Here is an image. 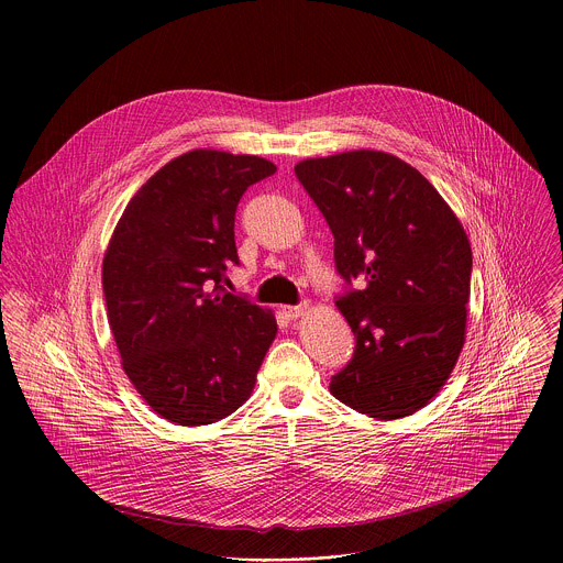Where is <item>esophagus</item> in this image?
I'll return each mask as SVG.
<instances>
[{"mask_svg": "<svg viewBox=\"0 0 563 563\" xmlns=\"http://www.w3.org/2000/svg\"><path fill=\"white\" fill-rule=\"evenodd\" d=\"M306 310H308V303L303 301V303H299V306H286V308H284V314H286L288 319H299V317H303Z\"/></svg>", "mask_w": 563, "mask_h": 563, "instance_id": "1", "label": "esophagus"}]
</instances>
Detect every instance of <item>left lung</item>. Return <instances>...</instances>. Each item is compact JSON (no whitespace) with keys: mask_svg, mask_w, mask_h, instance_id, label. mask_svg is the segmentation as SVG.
I'll return each mask as SVG.
<instances>
[{"mask_svg":"<svg viewBox=\"0 0 563 563\" xmlns=\"http://www.w3.org/2000/svg\"><path fill=\"white\" fill-rule=\"evenodd\" d=\"M295 175L333 234L335 297L355 349L331 395L395 420L424 407L464 346L471 242L413 166L384 152L299 162Z\"/></svg>","mask_w":563,"mask_h":563,"instance_id":"8db88e82","label":"left lung"}]
</instances>
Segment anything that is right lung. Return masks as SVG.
<instances>
[{
  "instance_id": "obj_1",
  "label": "right lung",
  "mask_w": 563,
  "mask_h": 563,
  "mask_svg": "<svg viewBox=\"0 0 563 563\" xmlns=\"http://www.w3.org/2000/svg\"><path fill=\"white\" fill-rule=\"evenodd\" d=\"M275 170L257 156L188 152L139 188L110 239L101 282L123 371L170 422L236 411L275 340L273 312L223 288L239 264V201Z\"/></svg>"
}]
</instances>
